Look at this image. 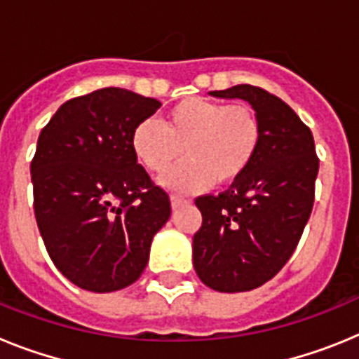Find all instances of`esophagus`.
<instances>
[{"label": "esophagus", "mask_w": 359, "mask_h": 359, "mask_svg": "<svg viewBox=\"0 0 359 359\" xmlns=\"http://www.w3.org/2000/svg\"><path fill=\"white\" fill-rule=\"evenodd\" d=\"M183 203H187V199L182 198V196H170V205H172V208H177Z\"/></svg>", "instance_id": "esophagus-1"}]
</instances>
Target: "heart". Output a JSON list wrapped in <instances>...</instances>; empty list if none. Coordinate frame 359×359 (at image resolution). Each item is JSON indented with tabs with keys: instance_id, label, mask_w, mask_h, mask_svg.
<instances>
[{
	"instance_id": "b5f03b06",
	"label": "heart",
	"mask_w": 359,
	"mask_h": 359,
	"mask_svg": "<svg viewBox=\"0 0 359 359\" xmlns=\"http://www.w3.org/2000/svg\"><path fill=\"white\" fill-rule=\"evenodd\" d=\"M261 144V122L248 104L189 97L158 120H142L131 136L136 160L151 172H165L183 152L185 161L163 174L172 190L228 185L252 165Z\"/></svg>"
}]
</instances>
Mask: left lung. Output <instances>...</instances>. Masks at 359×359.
<instances>
[{"label": "left lung", "instance_id": "1", "mask_svg": "<svg viewBox=\"0 0 359 359\" xmlns=\"http://www.w3.org/2000/svg\"><path fill=\"white\" fill-rule=\"evenodd\" d=\"M208 95L241 98L261 122L248 170L223 194L196 199V273L212 290L241 293L271 280L293 255L313 210L318 158L309 128L275 95L250 84Z\"/></svg>", "mask_w": 359, "mask_h": 359}]
</instances>
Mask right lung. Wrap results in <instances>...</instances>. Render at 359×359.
<instances>
[{"label": "right lung", "mask_w": 359, "mask_h": 359, "mask_svg": "<svg viewBox=\"0 0 359 359\" xmlns=\"http://www.w3.org/2000/svg\"><path fill=\"white\" fill-rule=\"evenodd\" d=\"M156 98L102 88L68 100L41 131L34 210L55 268L81 290L111 293L144 273L170 201L136 163L131 136Z\"/></svg>", "instance_id": "right-lung-1"}]
</instances>
